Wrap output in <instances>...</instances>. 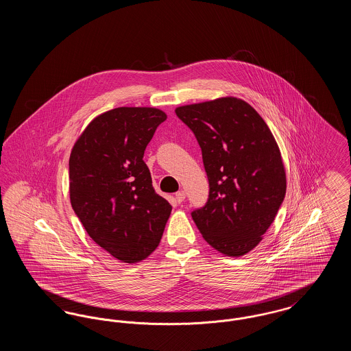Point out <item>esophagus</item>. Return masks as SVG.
Segmentation results:
<instances>
[{"label": "esophagus", "instance_id": "esophagus-1", "mask_svg": "<svg viewBox=\"0 0 351 351\" xmlns=\"http://www.w3.org/2000/svg\"><path fill=\"white\" fill-rule=\"evenodd\" d=\"M175 199H176V201H178L179 204H182V202L185 200V192H184V191H179V192H176Z\"/></svg>", "mask_w": 351, "mask_h": 351}]
</instances>
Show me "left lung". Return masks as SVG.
<instances>
[{
    "label": "left lung",
    "instance_id": "1",
    "mask_svg": "<svg viewBox=\"0 0 351 351\" xmlns=\"http://www.w3.org/2000/svg\"><path fill=\"white\" fill-rule=\"evenodd\" d=\"M193 132L209 180L206 204L191 215L204 239L228 256L252 250L283 204L287 182L278 143L246 101L222 97L176 108Z\"/></svg>",
    "mask_w": 351,
    "mask_h": 351
}]
</instances>
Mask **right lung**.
Instances as JSON below:
<instances>
[{
	"label": "right lung",
	"instance_id": "add662e5",
	"mask_svg": "<svg viewBox=\"0 0 351 351\" xmlns=\"http://www.w3.org/2000/svg\"><path fill=\"white\" fill-rule=\"evenodd\" d=\"M166 113L116 108L95 118L69 156V197L89 237L125 263L147 258L162 239L172 206L159 196L143 160Z\"/></svg>",
	"mask_w": 351,
	"mask_h": 351
}]
</instances>
